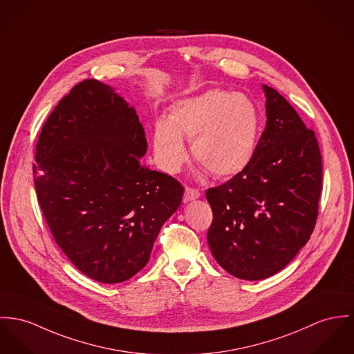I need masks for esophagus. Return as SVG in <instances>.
Here are the masks:
<instances>
[{"instance_id":"1","label":"esophagus","mask_w":354,"mask_h":354,"mask_svg":"<svg viewBox=\"0 0 354 354\" xmlns=\"http://www.w3.org/2000/svg\"><path fill=\"white\" fill-rule=\"evenodd\" d=\"M199 196H201V191L196 190V189H192V187H186L183 201H185V202H189V201L196 199V198H199Z\"/></svg>"}]
</instances>
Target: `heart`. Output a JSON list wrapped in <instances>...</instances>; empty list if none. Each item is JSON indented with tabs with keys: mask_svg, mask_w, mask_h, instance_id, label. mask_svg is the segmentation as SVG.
Wrapping results in <instances>:
<instances>
[{
	"mask_svg": "<svg viewBox=\"0 0 354 354\" xmlns=\"http://www.w3.org/2000/svg\"><path fill=\"white\" fill-rule=\"evenodd\" d=\"M260 111L243 94L207 90L175 102L167 120H158L152 147L158 165L178 172L187 152L183 138L192 139L191 152L214 176L240 174L252 162L260 133Z\"/></svg>",
	"mask_w": 354,
	"mask_h": 354,
	"instance_id": "heart-1",
	"label": "heart"
}]
</instances>
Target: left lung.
Wrapping results in <instances>:
<instances>
[{"mask_svg": "<svg viewBox=\"0 0 354 354\" xmlns=\"http://www.w3.org/2000/svg\"><path fill=\"white\" fill-rule=\"evenodd\" d=\"M267 125L252 162L206 191L207 243L218 264L244 280L281 271L310 240L322 192V156L313 129L274 88L263 86Z\"/></svg>", "mask_w": 354, "mask_h": 354, "instance_id": "1", "label": "left lung"}]
</instances>
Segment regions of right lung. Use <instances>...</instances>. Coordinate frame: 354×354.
Masks as SVG:
<instances>
[{"label":"right lung","instance_id":"add662e5","mask_svg":"<svg viewBox=\"0 0 354 354\" xmlns=\"http://www.w3.org/2000/svg\"><path fill=\"white\" fill-rule=\"evenodd\" d=\"M136 110L97 80L75 84L36 144L33 183L56 244L86 276L121 283L141 271L183 186L140 163Z\"/></svg>","mask_w":354,"mask_h":354}]
</instances>
